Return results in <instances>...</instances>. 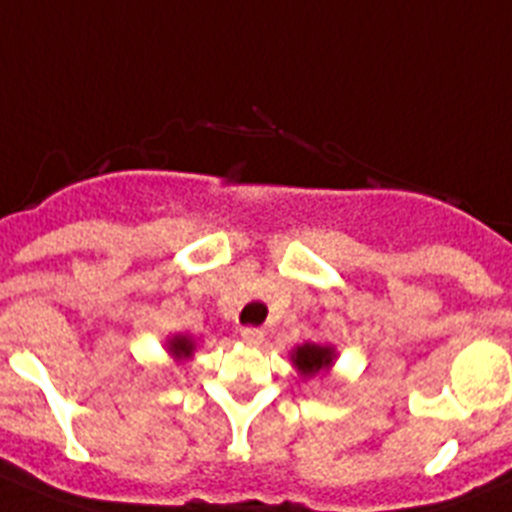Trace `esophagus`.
Instances as JSON below:
<instances>
[{
    "label": "esophagus",
    "instance_id": "34e87169",
    "mask_svg": "<svg viewBox=\"0 0 512 512\" xmlns=\"http://www.w3.org/2000/svg\"><path fill=\"white\" fill-rule=\"evenodd\" d=\"M242 340L247 342V345H260V342L265 340V332L257 330V327H244Z\"/></svg>",
    "mask_w": 512,
    "mask_h": 512
}]
</instances>
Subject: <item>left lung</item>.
<instances>
[{"label":"left lung","mask_w":512,"mask_h":512,"mask_svg":"<svg viewBox=\"0 0 512 512\" xmlns=\"http://www.w3.org/2000/svg\"><path fill=\"white\" fill-rule=\"evenodd\" d=\"M291 363L296 368L301 379H314V376H327L332 371L337 361L335 345H327V342H304V345H296L291 348Z\"/></svg>","instance_id":"1"}]
</instances>
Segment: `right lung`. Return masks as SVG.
I'll list each match as a JSON object with an SVG mask.
<instances>
[{
	"mask_svg": "<svg viewBox=\"0 0 512 512\" xmlns=\"http://www.w3.org/2000/svg\"><path fill=\"white\" fill-rule=\"evenodd\" d=\"M164 348H167V353H170V358L175 363H185L190 361L195 355V350H198V340H195L193 335H170L167 340H164Z\"/></svg>",
	"mask_w": 512,
	"mask_h": 512,
	"instance_id": "right-lung-1",
	"label": "right lung"
}]
</instances>
